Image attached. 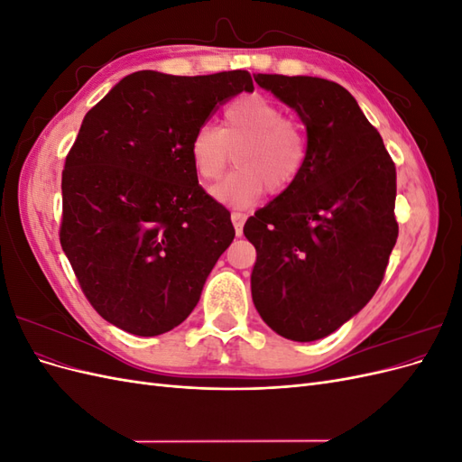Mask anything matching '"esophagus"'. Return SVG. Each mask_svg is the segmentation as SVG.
<instances>
[{
    "label": "esophagus",
    "mask_w": 462,
    "mask_h": 462,
    "mask_svg": "<svg viewBox=\"0 0 462 462\" xmlns=\"http://www.w3.org/2000/svg\"><path fill=\"white\" fill-rule=\"evenodd\" d=\"M231 221H233V226H235V233L241 236L243 235V227H245V221H246V216L241 214V212H233L231 214Z\"/></svg>",
    "instance_id": "34e87169"
}]
</instances>
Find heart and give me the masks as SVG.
I'll list each match as a JSON object with an SVG mask.
<instances>
[{
  "instance_id": "b5f03b06",
  "label": "heart",
  "mask_w": 462,
  "mask_h": 462,
  "mask_svg": "<svg viewBox=\"0 0 462 462\" xmlns=\"http://www.w3.org/2000/svg\"><path fill=\"white\" fill-rule=\"evenodd\" d=\"M233 152L236 170L212 192L223 206L246 209L265 189L277 194L292 187L304 170L309 141L282 106L262 94H248L226 106L221 129L202 123L190 136L189 156L206 183L223 175Z\"/></svg>"
}]
</instances>
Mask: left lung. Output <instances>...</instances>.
<instances>
[{
	"label": "left lung",
	"mask_w": 462,
	"mask_h": 462,
	"mask_svg": "<svg viewBox=\"0 0 462 462\" xmlns=\"http://www.w3.org/2000/svg\"><path fill=\"white\" fill-rule=\"evenodd\" d=\"M309 136L300 177L245 223L256 248L258 314L291 341H316L358 314L397 243V173L351 92L318 77L258 75Z\"/></svg>",
	"instance_id": "obj_1"
}]
</instances>
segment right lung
Here are the masks:
<instances>
[{
  "label": "right lung",
  "mask_w": 462,
  "mask_h": 462,
  "mask_svg": "<svg viewBox=\"0 0 462 462\" xmlns=\"http://www.w3.org/2000/svg\"><path fill=\"white\" fill-rule=\"evenodd\" d=\"M253 90L246 71H136L82 119L61 177L60 241L109 324L153 337L199 304L235 229L229 209L199 185L190 136L221 104Z\"/></svg>",
  "instance_id": "add662e5"
}]
</instances>
